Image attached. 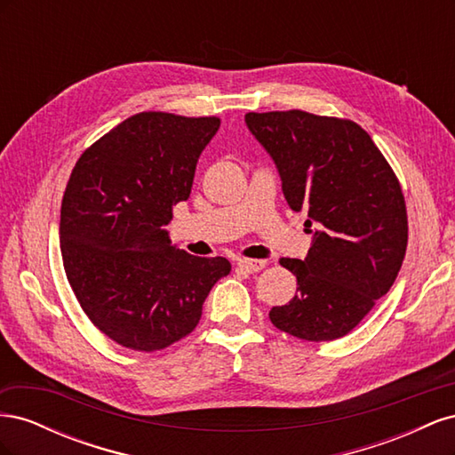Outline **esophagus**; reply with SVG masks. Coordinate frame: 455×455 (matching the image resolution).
Masks as SVG:
<instances>
[{"mask_svg": "<svg viewBox=\"0 0 455 455\" xmlns=\"http://www.w3.org/2000/svg\"><path fill=\"white\" fill-rule=\"evenodd\" d=\"M267 261L266 259H239L237 266L244 269L246 273H258L266 267Z\"/></svg>", "mask_w": 455, "mask_h": 455, "instance_id": "1", "label": "esophagus"}]
</instances>
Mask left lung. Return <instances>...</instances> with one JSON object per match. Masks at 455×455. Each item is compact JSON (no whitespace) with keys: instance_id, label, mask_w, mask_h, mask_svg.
<instances>
[{"instance_id":"obj_1","label":"left lung","mask_w":455,"mask_h":455,"mask_svg":"<svg viewBox=\"0 0 455 455\" xmlns=\"http://www.w3.org/2000/svg\"><path fill=\"white\" fill-rule=\"evenodd\" d=\"M244 121L277 164L291 209L306 211V224L316 226L306 259H279L298 288L269 319L299 339L343 338L401 271L408 216L398 178L351 119L288 109L251 112Z\"/></svg>"}]
</instances>
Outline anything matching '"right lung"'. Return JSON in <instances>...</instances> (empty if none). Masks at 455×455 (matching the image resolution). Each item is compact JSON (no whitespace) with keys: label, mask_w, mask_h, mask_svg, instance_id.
I'll list each match as a JSON object with an SVG mask.
<instances>
[{"label":"right lung","mask_w":455,"mask_h":455,"mask_svg":"<svg viewBox=\"0 0 455 455\" xmlns=\"http://www.w3.org/2000/svg\"><path fill=\"white\" fill-rule=\"evenodd\" d=\"M218 117L136 114L87 148L68 180L60 252L91 323L119 346L159 351L186 338L231 264L171 244L172 204L189 197Z\"/></svg>","instance_id":"obj_1"}]
</instances>
